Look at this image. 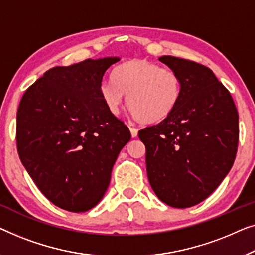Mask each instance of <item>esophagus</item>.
<instances>
[{"instance_id": "34e87169", "label": "esophagus", "mask_w": 255, "mask_h": 255, "mask_svg": "<svg viewBox=\"0 0 255 255\" xmlns=\"http://www.w3.org/2000/svg\"><path fill=\"white\" fill-rule=\"evenodd\" d=\"M129 129H130V132H131V136L132 137H136L137 136V132H138V129L132 127V126H129Z\"/></svg>"}]
</instances>
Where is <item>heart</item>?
<instances>
[{
	"label": "heart",
	"instance_id": "1",
	"mask_svg": "<svg viewBox=\"0 0 255 255\" xmlns=\"http://www.w3.org/2000/svg\"><path fill=\"white\" fill-rule=\"evenodd\" d=\"M114 80L104 81L100 95L110 112L117 114L127 95V104L135 117L145 124L164 120L173 112L181 97V81L170 68L146 60L121 64Z\"/></svg>",
	"mask_w": 255,
	"mask_h": 255
}]
</instances>
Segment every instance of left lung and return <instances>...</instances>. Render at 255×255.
Here are the masks:
<instances>
[{"label":"left lung","instance_id":"8db88e82","mask_svg":"<svg viewBox=\"0 0 255 255\" xmlns=\"http://www.w3.org/2000/svg\"><path fill=\"white\" fill-rule=\"evenodd\" d=\"M179 75L181 97L170 116L138 131L146 173L160 201L188 208L206 200L234 165L239 124L230 92L206 66L165 55Z\"/></svg>","mask_w":255,"mask_h":255}]
</instances>
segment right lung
I'll use <instances>...</instances> for the list:
<instances>
[{
	"label": "right lung",
	"instance_id": "add662e5",
	"mask_svg": "<svg viewBox=\"0 0 255 255\" xmlns=\"http://www.w3.org/2000/svg\"><path fill=\"white\" fill-rule=\"evenodd\" d=\"M118 61L54 67L20 99L19 158L42 194L64 210L83 213L102 200L117 157L130 139L128 127L100 95L104 76Z\"/></svg>",
	"mask_w": 255,
	"mask_h": 255
}]
</instances>
